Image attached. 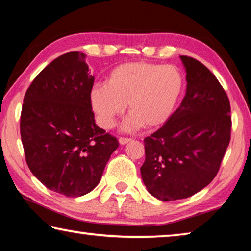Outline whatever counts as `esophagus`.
Masks as SVG:
<instances>
[{
	"label": "esophagus",
	"mask_w": 251,
	"mask_h": 251,
	"mask_svg": "<svg viewBox=\"0 0 251 251\" xmlns=\"http://www.w3.org/2000/svg\"><path fill=\"white\" fill-rule=\"evenodd\" d=\"M131 141V138H128V137H121L120 139H118V142H120L121 145H125V144L129 143Z\"/></svg>",
	"instance_id": "1"
}]
</instances>
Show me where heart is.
Segmentation results:
<instances>
[{
  "label": "heart",
  "mask_w": 251,
  "mask_h": 251,
  "mask_svg": "<svg viewBox=\"0 0 251 251\" xmlns=\"http://www.w3.org/2000/svg\"><path fill=\"white\" fill-rule=\"evenodd\" d=\"M185 87L181 72L173 65L129 62L110 71L107 84L92 87L90 100L103 128L114 127L128 104L130 116L123 125L133 131L144 125L156 128L175 112Z\"/></svg>",
  "instance_id": "1"
}]
</instances>
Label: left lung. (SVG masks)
<instances>
[{"instance_id":"obj_1","label":"left lung","mask_w":251,"mask_h":251,"mask_svg":"<svg viewBox=\"0 0 251 251\" xmlns=\"http://www.w3.org/2000/svg\"><path fill=\"white\" fill-rule=\"evenodd\" d=\"M180 58L187 74L184 100L158 130L144 139L143 181L163 201L190 197L209 185L230 142L226 92L202 63L185 55Z\"/></svg>"}]
</instances>
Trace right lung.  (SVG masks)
Masks as SVG:
<instances>
[{
  "mask_svg": "<svg viewBox=\"0 0 251 251\" xmlns=\"http://www.w3.org/2000/svg\"><path fill=\"white\" fill-rule=\"evenodd\" d=\"M93 84L85 54L70 52L42 70L24 96L20 129L27 166L44 186L67 197L92 192L120 146L95 124Z\"/></svg>",
  "mask_w": 251,
  "mask_h": 251,
  "instance_id": "add662e5",
  "label": "right lung"
}]
</instances>
